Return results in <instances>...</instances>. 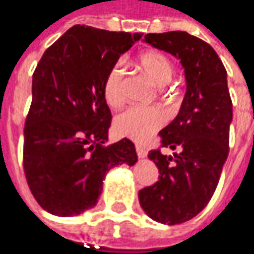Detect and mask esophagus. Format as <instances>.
Returning a JSON list of instances; mask_svg holds the SVG:
<instances>
[{
    "mask_svg": "<svg viewBox=\"0 0 254 254\" xmlns=\"http://www.w3.org/2000/svg\"><path fill=\"white\" fill-rule=\"evenodd\" d=\"M135 151H137V156H138L140 159H144V157H147V150L143 146L135 144Z\"/></svg>",
    "mask_w": 254,
    "mask_h": 254,
    "instance_id": "obj_1",
    "label": "esophagus"
}]
</instances>
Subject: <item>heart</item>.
I'll use <instances>...</instances> for the list:
<instances>
[{
  "instance_id": "heart-1",
  "label": "heart",
  "mask_w": 254,
  "mask_h": 254,
  "mask_svg": "<svg viewBox=\"0 0 254 254\" xmlns=\"http://www.w3.org/2000/svg\"><path fill=\"white\" fill-rule=\"evenodd\" d=\"M137 65L157 85H164L174 74V65L166 54L160 51H144L137 58ZM104 98L110 107H119L124 101V68L120 63L114 64L104 78ZM166 113L160 107H130L117 116L116 131L121 137L144 143L164 126Z\"/></svg>"
}]
</instances>
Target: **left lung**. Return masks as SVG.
Masks as SVG:
<instances>
[{
  "label": "left lung",
  "mask_w": 254,
  "mask_h": 254,
  "mask_svg": "<svg viewBox=\"0 0 254 254\" xmlns=\"http://www.w3.org/2000/svg\"><path fill=\"white\" fill-rule=\"evenodd\" d=\"M144 43L180 60L187 90L177 117L160 131L161 147L177 153H148L160 176L138 191V200L153 220L180 224L207 206L229 154L233 110L227 72L217 53L189 32L146 34Z\"/></svg>",
  "instance_id": "8db88e82"
}]
</instances>
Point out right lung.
<instances>
[{"mask_svg": "<svg viewBox=\"0 0 254 254\" xmlns=\"http://www.w3.org/2000/svg\"><path fill=\"white\" fill-rule=\"evenodd\" d=\"M141 35L74 25L37 64L24 127V173L45 211L61 217L84 213L97 204L108 171L135 164L128 138L104 146L111 111L103 84Z\"/></svg>", "mask_w": 254, "mask_h": 254, "instance_id": "right-lung-1", "label": "right lung"}]
</instances>
